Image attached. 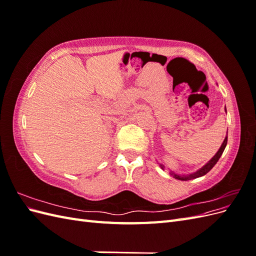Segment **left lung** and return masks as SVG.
Instances as JSON below:
<instances>
[{
	"instance_id": "8db88e82",
	"label": "left lung",
	"mask_w": 256,
	"mask_h": 256,
	"mask_svg": "<svg viewBox=\"0 0 256 256\" xmlns=\"http://www.w3.org/2000/svg\"><path fill=\"white\" fill-rule=\"evenodd\" d=\"M226 144H228V136H226V138H224V141H223L221 147L219 148V150L216 152V154H214V156L210 160H209L203 168H200V170H198L196 172L191 173V174H187V175H178V174H175V173L171 172V175L175 178V180H186V182H187V180H194V178H198V177L206 175V174H207L209 171H210V170L216 166V162H218V160H219L220 157L222 156V154H223L224 150H226ZM160 166H161L162 168H164V166L160 164Z\"/></svg>"
}]
</instances>
